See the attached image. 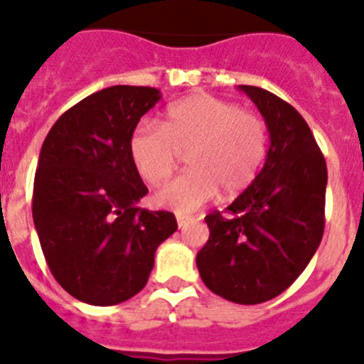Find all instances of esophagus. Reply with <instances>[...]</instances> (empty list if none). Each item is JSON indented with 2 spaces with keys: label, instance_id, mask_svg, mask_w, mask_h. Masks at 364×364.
I'll use <instances>...</instances> for the list:
<instances>
[{
  "label": "esophagus",
  "instance_id": "esophagus-1",
  "mask_svg": "<svg viewBox=\"0 0 364 364\" xmlns=\"http://www.w3.org/2000/svg\"><path fill=\"white\" fill-rule=\"evenodd\" d=\"M176 222H178L180 230H184V228L189 224V217H176Z\"/></svg>",
  "mask_w": 364,
  "mask_h": 364
}]
</instances>
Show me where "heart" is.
<instances>
[{"instance_id": "b5f03b06", "label": "heart", "mask_w": 364, "mask_h": 364, "mask_svg": "<svg viewBox=\"0 0 364 364\" xmlns=\"http://www.w3.org/2000/svg\"><path fill=\"white\" fill-rule=\"evenodd\" d=\"M269 131L264 118L217 96L193 95L167 107L162 129L134 127L129 154L149 186L164 184L188 154L189 171L156 193V204L178 215L205 202L239 197L264 166Z\"/></svg>"}]
</instances>
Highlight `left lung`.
<instances>
[{"label": "left lung", "mask_w": 364, "mask_h": 364, "mask_svg": "<svg viewBox=\"0 0 364 364\" xmlns=\"http://www.w3.org/2000/svg\"><path fill=\"white\" fill-rule=\"evenodd\" d=\"M269 131L264 167L242 195L205 217L197 268L213 294L237 304L281 295L304 272L324 231L326 162L304 118L273 92L239 85Z\"/></svg>", "instance_id": "left-lung-1"}]
</instances>
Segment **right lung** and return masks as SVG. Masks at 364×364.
Returning a JSON list of instances; mask_svg holds the SVG:
<instances>
[{
    "label": "right lung",
    "mask_w": 364,
    "mask_h": 364,
    "mask_svg": "<svg viewBox=\"0 0 364 364\" xmlns=\"http://www.w3.org/2000/svg\"><path fill=\"white\" fill-rule=\"evenodd\" d=\"M159 89L112 85L58 118L41 146L32 218L50 273L67 294L112 306L147 284L156 247L176 231L169 211L138 208L147 188L129 154Z\"/></svg>",
    "instance_id": "add662e5"
}]
</instances>
